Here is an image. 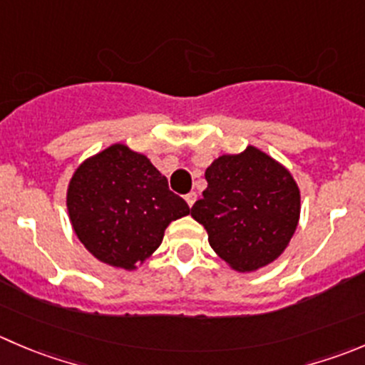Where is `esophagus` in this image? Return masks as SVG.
I'll return each mask as SVG.
<instances>
[{
	"instance_id": "esophagus-1",
	"label": "esophagus",
	"mask_w": 365,
	"mask_h": 365,
	"mask_svg": "<svg viewBox=\"0 0 365 365\" xmlns=\"http://www.w3.org/2000/svg\"><path fill=\"white\" fill-rule=\"evenodd\" d=\"M196 200H197V194L196 192H189L185 196V201H187V205H189V207H192V205L196 203Z\"/></svg>"
}]
</instances>
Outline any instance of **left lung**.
Instances as JSON below:
<instances>
[{
	"label": "left lung",
	"mask_w": 365,
	"mask_h": 365,
	"mask_svg": "<svg viewBox=\"0 0 365 365\" xmlns=\"http://www.w3.org/2000/svg\"><path fill=\"white\" fill-rule=\"evenodd\" d=\"M207 189L190 215L219 258L237 272L277 260L299 222L302 196L291 171L255 146L221 155L205 171Z\"/></svg>",
	"instance_id": "1"
}]
</instances>
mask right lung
<instances>
[{"label": "right lung", "mask_w": 365, "mask_h": 365, "mask_svg": "<svg viewBox=\"0 0 365 365\" xmlns=\"http://www.w3.org/2000/svg\"><path fill=\"white\" fill-rule=\"evenodd\" d=\"M67 214L85 250L103 264L135 271L173 221L190 214L150 158L115 143L85 158L67 185Z\"/></svg>", "instance_id": "1"}]
</instances>
